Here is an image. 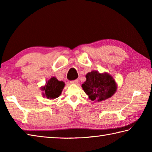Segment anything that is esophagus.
I'll list each match as a JSON object with an SVG mask.
<instances>
[{
    "mask_svg": "<svg viewBox=\"0 0 152 152\" xmlns=\"http://www.w3.org/2000/svg\"><path fill=\"white\" fill-rule=\"evenodd\" d=\"M70 83H72V84H77V83H78V80H72V81H70Z\"/></svg>",
    "mask_w": 152,
    "mask_h": 152,
    "instance_id": "1",
    "label": "esophagus"
}]
</instances>
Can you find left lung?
I'll return each mask as SVG.
<instances>
[{
	"label": "left lung",
	"mask_w": 152,
	"mask_h": 152,
	"mask_svg": "<svg viewBox=\"0 0 152 152\" xmlns=\"http://www.w3.org/2000/svg\"><path fill=\"white\" fill-rule=\"evenodd\" d=\"M86 77V81L82 87L91 101H102L111 97L117 89L115 80L107 73L92 71Z\"/></svg>",
	"instance_id": "1"
}]
</instances>
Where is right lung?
I'll return each instance as SVG.
<instances>
[{
	"mask_svg": "<svg viewBox=\"0 0 152 152\" xmlns=\"http://www.w3.org/2000/svg\"><path fill=\"white\" fill-rule=\"evenodd\" d=\"M64 87L63 82L58 81L56 78L53 77L46 82V86L42 88V90L44 91V96H46L47 99H53L59 97Z\"/></svg>",
	"mask_w": 152,
	"mask_h": 152,
	"instance_id": "right-lung-1",
	"label": "right lung"
}]
</instances>
